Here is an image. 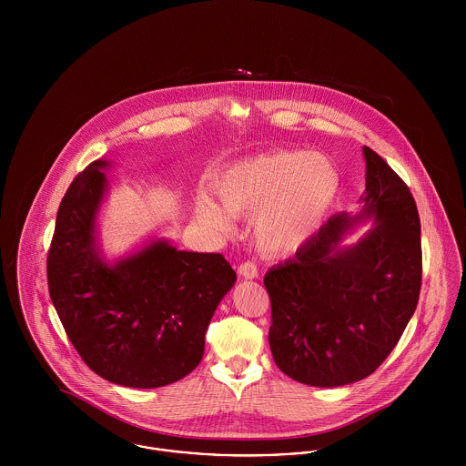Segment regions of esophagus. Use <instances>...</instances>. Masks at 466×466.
<instances>
[{"label": "esophagus", "instance_id": "1", "mask_svg": "<svg viewBox=\"0 0 466 466\" xmlns=\"http://www.w3.org/2000/svg\"><path fill=\"white\" fill-rule=\"evenodd\" d=\"M238 274L246 279H255L258 276V268L253 264V262H242L238 266Z\"/></svg>", "mask_w": 466, "mask_h": 466}]
</instances>
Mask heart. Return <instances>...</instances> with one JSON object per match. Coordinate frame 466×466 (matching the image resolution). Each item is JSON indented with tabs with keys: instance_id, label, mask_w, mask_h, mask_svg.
<instances>
[{
	"instance_id": "heart-1",
	"label": "heart",
	"mask_w": 466,
	"mask_h": 466,
	"mask_svg": "<svg viewBox=\"0 0 466 466\" xmlns=\"http://www.w3.org/2000/svg\"><path fill=\"white\" fill-rule=\"evenodd\" d=\"M340 192V172L319 152L279 148L231 165L217 196L196 198L202 224L228 231L233 217L249 218L253 246L267 258L301 251L323 228Z\"/></svg>"
}]
</instances>
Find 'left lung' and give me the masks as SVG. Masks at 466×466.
Returning a JSON list of instances; mask_svg holds the SVG:
<instances>
[{
	"instance_id": "1",
	"label": "left lung",
	"mask_w": 466,
	"mask_h": 466,
	"mask_svg": "<svg viewBox=\"0 0 466 466\" xmlns=\"http://www.w3.org/2000/svg\"><path fill=\"white\" fill-rule=\"evenodd\" d=\"M366 190L355 215L337 213L285 264L264 278L276 366L314 388H339L371 375L412 318L421 287L420 217L409 188L370 147ZM355 244L341 240L362 221Z\"/></svg>"
}]
</instances>
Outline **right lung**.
I'll return each instance as SVG.
<instances>
[{
  "mask_svg": "<svg viewBox=\"0 0 466 466\" xmlns=\"http://www.w3.org/2000/svg\"><path fill=\"white\" fill-rule=\"evenodd\" d=\"M111 163L93 161L67 188L48 253V289L67 337L102 379L163 388L192 373L204 333L237 272L218 253L179 251L165 238L109 262L98 213Z\"/></svg>",
  "mask_w": 466,
  "mask_h": 466,
  "instance_id": "obj_1",
  "label": "right lung"
}]
</instances>
